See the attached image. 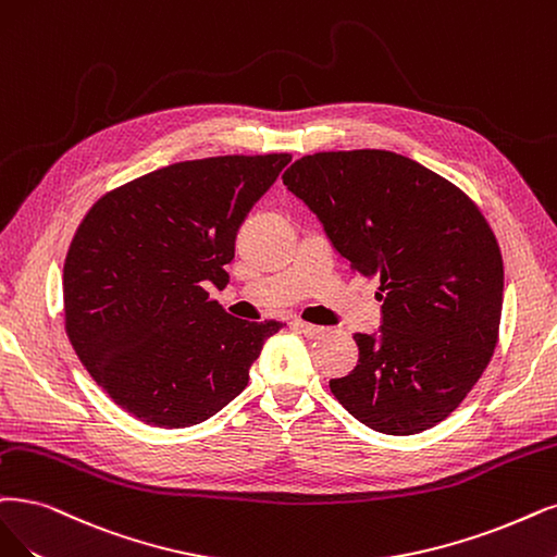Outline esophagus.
<instances>
[{"label":"esophagus","instance_id":"34e87169","mask_svg":"<svg viewBox=\"0 0 557 557\" xmlns=\"http://www.w3.org/2000/svg\"><path fill=\"white\" fill-rule=\"evenodd\" d=\"M294 325H296V331H300L305 337H310V339H317V337H321L325 333V327L314 325V323H307V321H296Z\"/></svg>","mask_w":557,"mask_h":557}]
</instances>
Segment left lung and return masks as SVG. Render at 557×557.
I'll return each mask as SVG.
<instances>
[{
  "label": "left lung",
  "instance_id": "1",
  "mask_svg": "<svg viewBox=\"0 0 557 557\" xmlns=\"http://www.w3.org/2000/svg\"><path fill=\"white\" fill-rule=\"evenodd\" d=\"M282 181L354 271L381 280V331L354 335L358 364L331 381V393L381 434L436 426L498 344L503 255L478 203L420 162L381 149L305 156Z\"/></svg>",
  "mask_w": 557,
  "mask_h": 557
}]
</instances>
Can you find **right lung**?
<instances>
[{"mask_svg": "<svg viewBox=\"0 0 557 557\" xmlns=\"http://www.w3.org/2000/svg\"><path fill=\"white\" fill-rule=\"evenodd\" d=\"M289 153L174 162L102 195L64 263L66 335L106 395L137 420L181 429L238 397L280 321H243L224 289L238 226Z\"/></svg>", "mask_w": 557, "mask_h": 557, "instance_id": "add662e5", "label": "right lung"}]
</instances>
